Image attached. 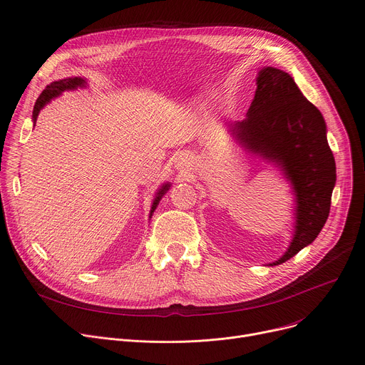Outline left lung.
Segmentation results:
<instances>
[{"label":"left lung","mask_w":365,"mask_h":365,"mask_svg":"<svg viewBox=\"0 0 365 365\" xmlns=\"http://www.w3.org/2000/svg\"><path fill=\"white\" fill-rule=\"evenodd\" d=\"M245 149L278 164L296 194V232L281 264L309 245L329 219L336 163L321 112L304 98L292 76L263 68L244 121L227 124Z\"/></svg>","instance_id":"1"}]
</instances>
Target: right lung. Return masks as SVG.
<instances>
[{"label": "right lung", "instance_id": "1", "mask_svg": "<svg viewBox=\"0 0 365 365\" xmlns=\"http://www.w3.org/2000/svg\"><path fill=\"white\" fill-rule=\"evenodd\" d=\"M84 84H86V81H84L83 78H76V76H75V78L59 80V81H54V83L48 84V86L46 87V90L40 94V98H38V101L35 102L34 112H32V120H34V121H36V118H38V113H40L41 108H43L47 102H50L53 98H57V96H59L62 91H65V90H72V88H76V87H83ZM168 187H170V185L167 183V185H164V186L158 190L157 198L153 200V204H152L150 216H152V213H153V210L157 208V205H158L160 200L163 198V195H164V194L167 192V190H168Z\"/></svg>", "mask_w": 365, "mask_h": 365}]
</instances>
